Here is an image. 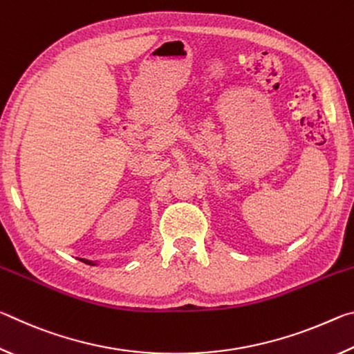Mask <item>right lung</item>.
Masks as SVG:
<instances>
[{"mask_svg":"<svg viewBox=\"0 0 354 354\" xmlns=\"http://www.w3.org/2000/svg\"><path fill=\"white\" fill-rule=\"evenodd\" d=\"M80 261H82L84 263H88V266H97V262H93V261H88V259H82V257H80Z\"/></svg>","mask_w":354,"mask_h":354,"instance_id":"obj_1","label":"right lung"}]
</instances>
